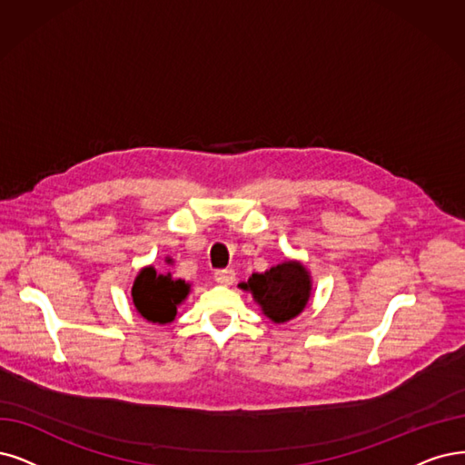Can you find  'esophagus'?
Returning a JSON list of instances; mask_svg holds the SVG:
<instances>
[{
  "instance_id": "34e87169",
  "label": "esophagus",
  "mask_w": 465,
  "mask_h": 465,
  "mask_svg": "<svg viewBox=\"0 0 465 465\" xmlns=\"http://www.w3.org/2000/svg\"><path fill=\"white\" fill-rule=\"evenodd\" d=\"M214 280L220 285H232L233 280H235V272L228 270V268L226 270H216L214 272Z\"/></svg>"
}]
</instances>
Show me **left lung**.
I'll use <instances>...</instances> for the list:
<instances>
[{
  "mask_svg": "<svg viewBox=\"0 0 465 465\" xmlns=\"http://www.w3.org/2000/svg\"><path fill=\"white\" fill-rule=\"evenodd\" d=\"M242 287L251 291L262 312L276 323L299 316L311 297V278L299 262H283L264 273H252Z\"/></svg>",
  "mask_w": 465,
  "mask_h": 465,
  "instance_id": "obj_1",
  "label": "left lung"
}]
</instances>
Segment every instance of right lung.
Wrapping results in <instances>:
<instances>
[{
    "label": "right lung",
    "mask_w": 465,
    "mask_h": 465,
    "mask_svg": "<svg viewBox=\"0 0 465 465\" xmlns=\"http://www.w3.org/2000/svg\"><path fill=\"white\" fill-rule=\"evenodd\" d=\"M189 285L183 280H172L170 273H157L143 268L132 287V299L145 320L168 323L176 316V306L187 297Z\"/></svg>",
    "instance_id": "1"
}]
</instances>
